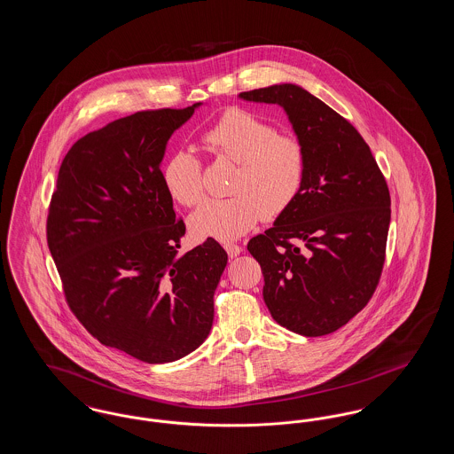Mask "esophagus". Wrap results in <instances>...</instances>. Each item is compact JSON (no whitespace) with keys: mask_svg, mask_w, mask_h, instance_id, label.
<instances>
[{"mask_svg":"<svg viewBox=\"0 0 454 454\" xmlns=\"http://www.w3.org/2000/svg\"><path fill=\"white\" fill-rule=\"evenodd\" d=\"M224 250L228 252V255L233 259V257H238L241 252H243V248L239 247V245H233V243H226L224 245Z\"/></svg>","mask_w":454,"mask_h":454,"instance_id":"1","label":"esophagus"}]
</instances>
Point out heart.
I'll return each instance as SVG.
<instances>
[{
    "label": "heart",
    "instance_id": "b5f03b06",
    "mask_svg": "<svg viewBox=\"0 0 454 454\" xmlns=\"http://www.w3.org/2000/svg\"><path fill=\"white\" fill-rule=\"evenodd\" d=\"M219 160L237 163L224 200H207L189 217L197 239L235 241L257 226L262 216L274 219L293 204L301 189L306 158L301 143L278 134L274 126L243 108L226 110L202 134ZM161 180L173 200L195 206L204 197L202 163L191 150L173 152L161 167Z\"/></svg>",
    "mask_w": 454,
    "mask_h": 454
}]
</instances>
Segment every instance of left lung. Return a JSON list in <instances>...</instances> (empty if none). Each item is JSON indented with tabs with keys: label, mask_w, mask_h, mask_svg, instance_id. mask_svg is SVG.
Here are the masks:
<instances>
[{
	"label": "left lung",
	"mask_w": 454,
	"mask_h": 454,
	"mask_svg": "<svg viewBox=\"0 0 454 454\" xmlns=\"http://www.w3.org/2000/svg\"><path fill=\"white\" fill-rule=\"evenodd\" d=\"M238 97L279 106L306 158L293 204L247 247L262 267L263 301L291 332L332 333L366 306L380 281L391 219L388 185L356 128L300 85Z\"/></svg>",
	"instance_id": "8db88e82"
}]
</instances>
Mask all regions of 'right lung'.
Listing matches in <instances>:
<instances>
[{"mask_svg":"<svg viewBox=\"0 0 454 454\" xmlns=\"http://www.w3.org/2000/svg\"><path fill=\"white\" fill-rule=\"evenodd\" d=\"M191 107L136 112L78 139L61 163L47 245L71 311L104 346L163 364L200 346L228 263L216 239L178 254L185 224L161 180Z\"/></svg>","mask_w":454,"mask_h":454,"instance_id":"add662e5","label":"right lung"}]
</instances>
